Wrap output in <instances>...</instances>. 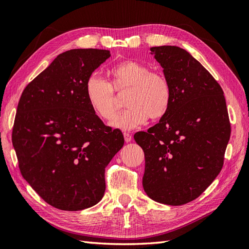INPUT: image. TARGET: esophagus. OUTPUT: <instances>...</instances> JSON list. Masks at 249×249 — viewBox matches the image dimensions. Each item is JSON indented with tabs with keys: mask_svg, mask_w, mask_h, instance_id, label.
<instances>
[{
	"mask_svg": "<svg viewBox=\"0 0 249 249\" xmlns=\"http://www.w3.org/2000/svg\"><path fill=\"white\" fill-rule=\"evenodd\" d=\"M124 140H125V142H130V141L132 140V135H131V134H129V133H124Z\"/></svg>",
	"mask_w": 249,
	"mask_h": 249,
	"instance_id": "esophagus-1",
	"label": "esophagus"
}]
</instances>
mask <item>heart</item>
Instances as JSON below:
<instances>
[{"mask_svg": "<svg viewBox=\"0 0 249 249\" xmlns=\"http://www.w3.org/2000/svg\"><path fill=\"white\" fill-rule=\"evenodd\" d=\"M111 83L92 74L87 79L85 92L88 104L104 120L113 118L116 111L114 91L129 88L124 97L127 107L111 122V126L131 131L144 124L147 118L158 119L167 111L171 101V87L162 72L149 71L134 60H125L112 66Z\"/></svg>", "mask_w": 249, "mask_h": 249, "instance_id": "b5f03b06", "label": "heart"}]
</instances>
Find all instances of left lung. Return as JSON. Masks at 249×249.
I'll return each mask as SVG.
<instances>
[{
    "label": "left lung",
    "instance_id": "8db88e82",
    "mask_svg": "<svg viewBox=\"0 0 249 249\" xmlns=\"http://www.w3.org/2000/svg\"><path fill=\"white\" fill-rule=\"evenodd\" d=\"M171 87L169 107L160 122L134 139L144 152L143 189L169 206L197 198L223 166L231 123L223 90L184 49L150 48Z\"/></svg>",
    "mask_w": 249,
    "mask_h": 249
}]
</instances>
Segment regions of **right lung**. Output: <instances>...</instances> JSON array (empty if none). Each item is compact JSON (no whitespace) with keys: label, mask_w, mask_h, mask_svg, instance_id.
<instances>
[{"label":"right lung","mask_w":249,"mask_h":249,"mask_svg":"<svg viewBox=\"0 0 249 249\" xmlns=\"http://www.w3.org/2000/svg\"><path fill=\"white\" fill-rule=\"evenodd\" d=\"M76 49L57 56L24 89L12 129L22 178L49 205L80 211L106 190L105 168L124 146L122 131L105 124L88 104L85 85L110 57Z\"/></svg>","instance_id":"obj_1"}]
</instances>
